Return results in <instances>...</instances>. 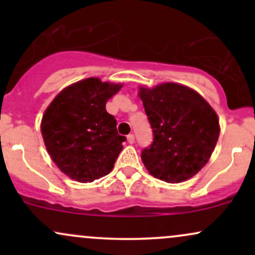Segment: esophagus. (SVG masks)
Here are the masks:
<instances>
[{
	"label": "esophagus",
	"instance_id": "obj_1",
	"mask_svg": "<svg viewBox=\"0 0 255 255\" xmlns=\"http://www.w3.org/2000/svg\"><path fill=\"white\" fill-rule=\"evenodd\" d=\"M127 140H128V142H129V144H134V141H135V137H134L133 134H128Z\"/></svg>",
	"mask_w": 255,
	"mask_h": 255
}]
</instances>
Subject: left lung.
<instances>
[{
    "label": "left lung",
    "instance_id": "left-lung-1",
    "mask_svg": "<svg viewBox=\"0 0 255 255\" xmlns=\"http://www.w3.org/2000/svg\"><path fill=\"white\" fill-rule=\"evenodd\" d=\"M153 141L141 151L148 172L177 183L194 176L211 157L219 136L217 114L199 93L174 83L139 92Z\"/></svg>",
    "mask_w": 255,
    "mask_h": 255
}]
</instances>
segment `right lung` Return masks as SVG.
<instances>
[{
	"instance_id": "obj_1",
	"label": "right lung",
	"mask_w": 255,
	"mask_h": 255,
	"mask_svg": "<svg viewBox=\"0 0 255 255\" xmlns=\"http://www.w3.org/2000/svg\"><path fill=\"white\" fill-rule=\"evenodd\" d=\"M122 85L89 78L66 87L43 115L42 135L60 170L79 182H92L114 168L126 136L105 109Z\"/></svg>"
}]
</instances>
